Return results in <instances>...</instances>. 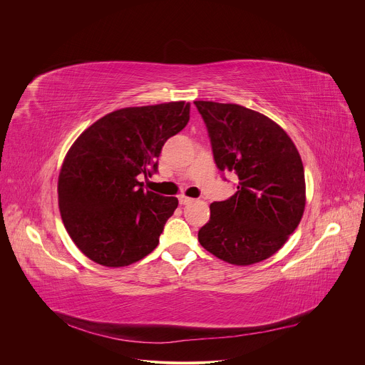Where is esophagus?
Masks as SVG:
<instances>
[{"instance_id":"1","label":"esophagus","mask_w":365,"mask_h":365,"mask_svg":"<svg viewBox=\"0 0 365 365\" xmlns=\"http://www.w3.org/2000/svg\"><path fill=\"white\" fill-rule=\"evenodd\" d=\"M178 199H179V203H180V205H187V203H190V202L193 200V199H190V197H187V196H185V195H179Z\"/></svg>"}]
</instances>
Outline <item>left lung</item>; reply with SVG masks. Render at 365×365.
Instances as JSON below:
<instances>
[{
    "mask_svg": "<svg viewBox=\"0 0 365 365\" xmlns=\"http://www.w3.org/2000/svg\"><path fill=\"white\" fill-rule=\"evenodd\" d=\"M210 135L214 160L238 178L237 192L211 203L200 245L235 266L279 251L304 211V170L286 131L269 117L237 103L193 102Z\"/></svg>",
    "mask_w": 365,
    "mask_h": 365,
    "instance_id": "1",
    "label": "left lung"
}]
</instances>
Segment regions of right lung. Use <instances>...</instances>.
<instances>
[{"mask_svg": "<svg viewBox=\"0 0 365 365\" xmlns=\"http://www.w3.org/2000/svg\"><path fill=\"white\" fill-rule=\"evenodd\" d=\"M190 114L185 101L117 110L86 128L69 148L58 182L59 210L68 234L92 262L124 267L159 244L178 197L144 190L158 173L168 138Z\"/></svg>", "mask_w": 365, "mask_h": 365, "instance_id": "obj_1", "label": "right lung"}]
</instances>
